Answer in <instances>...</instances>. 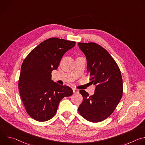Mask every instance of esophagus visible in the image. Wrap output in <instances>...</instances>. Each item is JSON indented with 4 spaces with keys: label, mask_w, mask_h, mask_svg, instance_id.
<instances>
[{
    "label": "esophagus",
    "mask_w": 145,
    "mask_h": 145,
    "mask_svg": "<svg viewBox=\"0 0 145 145\" xmlns=\"http://www.w3.org/2000/svg\"><path fill=\"white\" fill-rule=\"evenodd\" d=\"M72 89H73V93H78V92H79V91H78V89H76V88H73Z\"/></svg>",
    "instance_id": "34e87169"
}]
</instances>
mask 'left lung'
I'll list each match as a JSON object with an SVG mask.
<instances>
[{"instance_id":"obj_1","label":"left lung","mask_w":145,"mask_h":145,"mask_svg":"<svg viewBox=\"0 0 145 145\" xmlns=\"http://www.w3.org/2000/svg\"><path fill=\"white\" fill-rule=\"evenodd\" d=\"M78 45L86 56L91 82L96 86L91 96L86 91H80L83 101L78 110L86 120L100 122L112 114L121 98V72L114 58L100 45L94 42H78Z\"/></svg>"}]
</instances>
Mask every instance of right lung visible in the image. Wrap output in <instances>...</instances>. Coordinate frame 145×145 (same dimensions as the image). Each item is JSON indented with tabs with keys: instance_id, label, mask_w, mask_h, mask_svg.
Wrapping results in <instances>:
<instances>
[{
	"instance_id": "add662e5",
	"label": "right lung",
	"mask_w": 145,
	"mask_h": 145,
	"mask_svg": "<svg viewBox=\"0 0 145 145\" xmlns=\"http://www.w3.org/2000/svg\"><path fill=\"white\" fill-rule=\"evenodd\" d=\"M75 44L74 41L50 38L39 44L24 59L18 88L26 112L34 120L45 121L52 119L60 101L73 94L69 87L52 80L51 73Z\"/></svg>"
}]
</instances>
